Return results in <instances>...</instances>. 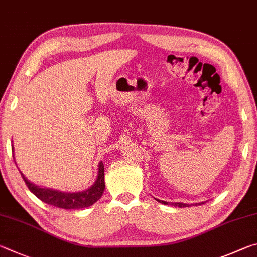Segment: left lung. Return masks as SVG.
I'll return each instance as SVG.
<instances>
[{
  "instance_id": "1",
  "label": "left lung",
  "mask_w": 257,
  "mask_h": 257,
  "mask_svg": "<svg viewBox=\"0 0 257 257\" xmlns=\"http://www.w3.org/2000/svg\"><path fill=\"white\" fill-rule=\"evenodd\" d=\"M158 202H160V203H163V204H166V205H174V206H178V208H186V206H191V205H193V204L178 203V202H176V203H169V202H165V201H160V200H158ZM201 204H204V202H201V203H196L195 205H201Z\"/></svg>"
}]
</instances>
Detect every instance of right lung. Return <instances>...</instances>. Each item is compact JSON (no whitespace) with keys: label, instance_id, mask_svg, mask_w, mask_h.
Listing matches in <instances>:
<instances>
[{"label":"right lung","instance_id":"add662e5","mask_svg":"<svg viewBox=\"0 0 257 257\" xmlns=\"http://www.w3.org/2000/svg\"><path fill=\"white\" fill-rule=\"evenodd\" d=\"M13 159H15V157H13ZM98 167V176L93 185L91 187H89L88 190L76 193H65L52 190V188L37 186L35 185L34 183L28 181L21 172L20 174L30 192L37 196L40 201L45 202V203L66 210L85 209L91 206L93 203H96V202L100 199L103 190H105V168H103L102 161L99 163Z\"/></svg>","mask_w":257,"mask_h":257}]
</instances>
